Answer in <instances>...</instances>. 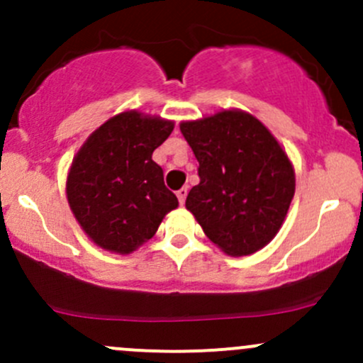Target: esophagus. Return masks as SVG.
<instances>
[{"mask_svg": "<svg viewBox=\"0 0 363 363\" xmlns=\"http://www.w3.org/2000/svg\"><path fill=\"white\" fill-rule=\"evenodd\" d=\"M175 195H177V199H179V203H184L186 202V196H188V188H186V186H182L181 189H177V191H175Z\"/></svg>", "mask_w": 363, "mask_h": 363, "instance_id": "1", "label": "esophagus"}]
</instances>
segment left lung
<instances>
[{"label": "left lung", "instance_id": "8db88e82", "mask_svg": "<svg viewBox=\"0 0 363 363\" xmlns=\"http://www.w3.org/2000/svg\"><path fill=\"white\" fill-rule=\"evenodd\" d=\"M199 160L200 182L186 199L205 235L228 256L265 247L283 226L295 195V170L269 128L232 108L182 121Z\"/></svg>", "mask_w": 363, "mask_h": 363}]
</instances>
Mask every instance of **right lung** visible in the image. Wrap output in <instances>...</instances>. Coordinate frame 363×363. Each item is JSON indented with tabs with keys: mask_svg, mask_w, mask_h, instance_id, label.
I'll return each mask as SVG.
<instances>
[{
	"mask_svg": "<svg viewBox=\"0 0 363 363\" xmlns=\"http://www.w3.org/2000/svg\"><path fill=\"white\" fill-rule=\"evenodd\" d=\"M174 121L126 111L105 121L84 142L67 177V199L80 228L105 251L130 255L152 239L177 208L152 152Z\"/></svg>",
	"mask_w": 363,
	"mask_h": 363,
	"instance_id": "add662e5",
	"label": "right lung"
}]
</instances>
